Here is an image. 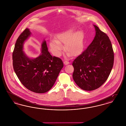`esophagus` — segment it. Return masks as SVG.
<instances>
[{
	"label": "esophagus",
	"mask_w": 126,
	"mask_h": 126,
	"mask_svg": "<svg viewBox=\"0 0 126 126\" xmlns=\"http://www.w3.org/2000/svg\"><path fill=\"white\" fill-rule=\"evenodd\" d=\"M64 63L65 65H68L69 64V62L68 61H66V60H65L64 61Z\"/></svg>",
	"instance_id": "obj_1"
}]
</instances>
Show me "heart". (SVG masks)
Instances as JSON below:
<instances>
[{
    "mask_svg": "<svg viewBox=\"0 0 126 126\" xmlns=\"http://www.w3.org/2000/svg\"><path fill=\"white\" fill-rule=\"evenodd\" d=\"M64 47L68 56H77L81 54L84 48V36L81 31L75 32L70 29L57 35V40L51 41L50 44L51 50L54 55L59 57L64 49Z\"/></svg>",
    "mask_w": 126,
    "mask_h": 126,
    "instance_id": "1",
    "label": "heart"
}]
</instances>
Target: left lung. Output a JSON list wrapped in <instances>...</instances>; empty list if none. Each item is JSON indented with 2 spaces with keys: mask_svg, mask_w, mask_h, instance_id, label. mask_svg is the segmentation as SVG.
I'll list each match as a JSON object with an SVG mask.
<instances>
[{
  "mask_svg": "<svg viewBox=\"0 0 126 126\" xmlns=\"http://www.w3.org/2000/svg\"><path fill=\"white\" fill-rule=\"evenodd\" d=\"M96 35L93 42L73 62V78L83 90L99 88L107 80L114 63L112 44L108 35L94 25Z\"/></svg>",
  "mask_w": 126,
  "mask_h": 126,
  "instance_id": "left-lung-1",
  "label": "left lung"
}]
</instances>
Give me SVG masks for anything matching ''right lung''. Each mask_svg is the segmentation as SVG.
<instances>
[{
    "label": "right lung",
    "mask_w": 126,
    "mask_h": 126,
    "mask_svg": "<svg viewBox=\"0 0 126 126\" xmlns=\"http://www.w3.org/2000/svg\"><path fill=\"white\" fill-rule=\"evenodd\" d=\"M30 34L29 29L26 28L18 37L13 52V68L25 88L44 93L52 87L64 65L61 59L50 54L45 41L42 44L41 55L34 59L28 58L23 49L24 42Z\"/></svg>",
    "instance_id": "right-lung-1"
}]
</instances>
